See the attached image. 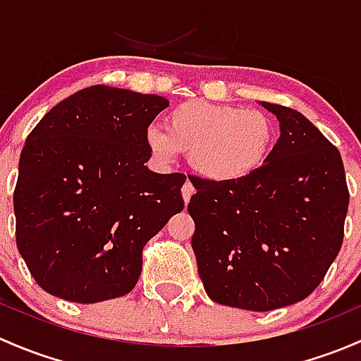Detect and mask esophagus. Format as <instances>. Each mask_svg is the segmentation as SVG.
<instances>
[{
	"mask_svg": "<svg viewBox=\"0 0 361 361\" xmlns=\"http://www.w3.org/2000/svg\"><path fill=\"white\" fill-rule=\"evenodd\" d=\"M195 195V188H192L191 182H185L184 185H182V200H184V203L188 205L189 200H191V196Z\"/></svg>",
	"mask_w": 361,
	"mask_h": 361,
	"instance_id": "1",
	"label": "esophagus"
}]
</instances>
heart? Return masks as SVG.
<instances>
[{
	"mask_svg": "<svg viewBox=\"0 0 361 361\" xmlns=\"http://www.w3.org/2000/svg\"><path fill=\"white\" fill-rule=\"evenodd\" d=\"M276 139V126L262 111L189 100L173 107L165 128L144 133L149 153L170 163L188 153L191 169L215 184L243 180L262 169Z\"/></svg>",
	"mask_w": 361,
	"mask_h": 361,
	"instance_id": "heart-1",
	"label": "heart"
}]
</instances>
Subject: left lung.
<instances>
[{
  "label": "left lung",
  "mask_w": 361,
  "mask_h": 361,
  "mask_svg": "<svg viewBox=\"0 0 361 361\" xmlns=\"http://www.w3.org/2000/svg\"><path fill=\"white\" fill-rule=\"evenodd\" d=\"M259 104L280 121L267 161L228 184L192 177L188 212L207 295L271 311L322 283L343 245L349 192L343 158L317 126L290 107Z\"/></svg>",
  "instance_id": "left-lung-1"
}]
</instances>
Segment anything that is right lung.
Listing matches in <instances>:
<instances>
[{"label":"right lung","instance_id":"1","mask_svg":"<svg viewBox=\"0 0 361 361\" xmlns=\"http://www.w3.org/2000/svg\"><path fill=\"white\" fill-rule=\"evenodd\" d=\"M158 95L83 88L29 133L13 192L17 247L44 292L94 304L135 287L142 248L184 208L182 173H156L144 133Z\"/></svg>","mask_w":361,"mask_h":361}]
</instances>
